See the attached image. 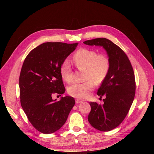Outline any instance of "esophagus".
I'll return each mask as SVG.
<instances>
[{
  "mask_svg": "<svg viewBox=\"0 0 154 154\" xmlns=\"http://www.w3.org/2000/svg\"><path fill=\"white\" fill-rule=\"evenodd\" d=\"M75 102H76L77 103H82L83 101H82V100H79V99H76V100H75Z\"/></svg>",
  "mask_w": 154,
  "mask_h": 154,
  "instance_id": "esophagus-1",
  "label": "esophagus"
}]
</instances>
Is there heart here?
<instances>
[{
  "mask_svg": "<svg viewBox=\"0 0 154 154\" xmlns=\"http://www.w3.org/2000/svg\"><path fill=\"white\" fill-rule=\"evenodd\" d=\"M75 66L80 69H84L85 82L75 83L68 88L69 94L74 97L84 99L87 98L94 89V83H102L109 74L110 61L109 57L104 54H97L90 48H82L79 49L73 56ZM60 72L62 77L67 82L73 79L72 70L68 59H65L61 63Z\"/></svg>",
  "mask_w": 154,
  "mask_h": 154,
  "instance_id": "obj_1",
  "label": "heart"
}]
</instances>
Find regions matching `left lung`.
Returning a JSON list of instances; mask_svg holds the SVG:
<instances>
[{
    "label": "left lung",
    "mask_w": 154,
    "mask_h": 154,
    "mask_svg": "<svg viewBox=\"0 0 154 154\" xmlns=\"http://www.w3.org/2000/svg\"><path fill=\"white\" fill-rule=\"evenodd\" d=\"M88 45L102 47L110 61L109 74L98 89L100 97L105 95L104 103L91 102L88 116L91 125L100 131L107 132L119 126L130 110L135 94L134 72L128 57L114 43L106 38L86 40Z\"/></svg>",
    "instance_id": "8db88e82"
}]
</instances>
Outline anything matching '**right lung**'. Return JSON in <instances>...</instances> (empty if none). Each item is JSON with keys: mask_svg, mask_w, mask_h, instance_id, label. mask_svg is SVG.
Listing matches in <instances>:
<instances>
[{"mask_svg": "<svg viewBox=\"0 0 154 154\" xmlns=\"http://www.w3.org/2000/svg\"><path fill=\"white\" fill-rule=\"evenodd\" d=\"M77 45L45 42L32 50L24 60L19 77L20 103L29 122L40 132L58 131L74 106L72 97H62L57 102L52 95L66 91L60 67Z\"/></svg>", "mask_w": 154, "mask_h": 154, "instance_id": "right-lung-1", "label": "right lung"}]
</instances>
